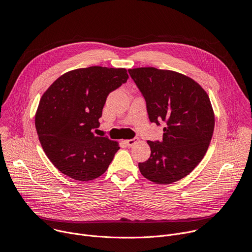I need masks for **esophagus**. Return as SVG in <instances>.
<instances>
[{"label":"esophagus","instance_id":"obj_1","mask_svg":"<svg viewBox=\"0 0 252 252\" xmlns=\"http://www.w3.org/2000/svg\"><path fill=\"white\" fill-rule=\"evenodd\" d=\"M138 141V138L136 137H133V138H130V139H126L125 140V142L126 143L127 147H132L133 145H135V143Z\"/></svg>","mask_w":252,"mask_h":252}]
</instances>
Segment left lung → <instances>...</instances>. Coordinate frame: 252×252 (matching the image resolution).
<instances>
[{"label":"left lung","mask_w":252,"mask_h":252,"mask_svg":"<svg viewBox=\"0 0 252 252\" xmlns=\"http://www.w3.org/2000/svg\"><path fill=\"white\" fill-rule=\"evenodd\" d=\"M147 102L150 121L165 122L161 141L148 140L151 157L139 162L141 174L170 185L189 174L201 161L214 129V114L206 92L192 79L168 69L129 68Z\"/></svg>","instance_id":"left-lung-1"}]
</instances>
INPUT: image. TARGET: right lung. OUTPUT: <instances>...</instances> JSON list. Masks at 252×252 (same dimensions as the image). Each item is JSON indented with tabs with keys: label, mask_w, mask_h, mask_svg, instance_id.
<instances>
[{
	"label": "right lung",
	"mask_w": 252,
	"mask_h": 252,
	"mask_svg": "<svg viewBox=\"0 0 252 252\" xmlns=\"http://www.w3.org/2000/svg\"><path fill=\"white\" fill-rule=\"evenodd\" d=\"M127 79L126 68L94 65L67 71L45 92L34 124L45 154L61 172L88 182L109 167L119 143L94 130L107 95Z\"/></svg>",
	"instance_id": "obj_1"
}]
</instances>
